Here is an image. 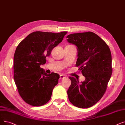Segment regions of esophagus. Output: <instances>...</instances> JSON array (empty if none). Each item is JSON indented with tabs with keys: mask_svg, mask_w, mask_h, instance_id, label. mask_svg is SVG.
Returning a JSON list of instances; mask_svg holds the SVG:
<instances>
[{
	"mask_svg": "<svg viewBox=\"0 0 125 125\" xmlns=\"http://www.w3.org/2000/svg\"><path fill=\"white\" fill-rule=\"evenodd\" d=\"M66 77V76L65 75H64V74H61L60 75V79H65Z\"/></svg>",
	"mask_w": 125,
	"mask_h": 125,
	"instance_id": "esophagus-1",
	"label": "esophagus"
}]
</instances>
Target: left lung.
I'll list each match as a JSON object with an SVG mask.
<instances>
[{"label": "left lung", "instance_id": "1", "mask_svg": "<svg viewBox=\"0 0 125 125\" xmlns=\"http://www.w3.org/2000/svg\"><path fill=\"white\" fill-rule=\"evenodd\" d=\"M67 41L77 46L78 59L76 66H80L85 80L70 77L71 85L67 90L69 101L81 108L93 106L104 94L110 79L112 58L109 47L105 42L93 32L72 34Z\"/></svg>", "mask_w": 125, "mask_h": 125}]
</instances>
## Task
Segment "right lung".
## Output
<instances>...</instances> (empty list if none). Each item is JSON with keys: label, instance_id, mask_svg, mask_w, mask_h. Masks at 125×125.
<instances>
[{"label": "right lung", "instance_id": "obj_1", "mask_svg": "<svg viewBox=\"0 0 125 125\" xmlns=\"http://www.w3.org/2000/svg\"><path fill=\"white\" fill-rule=\"evenodd\" d=\"M67 31L58 33L35 31L21 41L14 57V79L22 99L33 106H41L51 99L53 88L58 83V73L47 74L40 67L46 57L61 42Z\"/></svg>", "mask_w": 125, "mask_h": 125}]
</instances>
